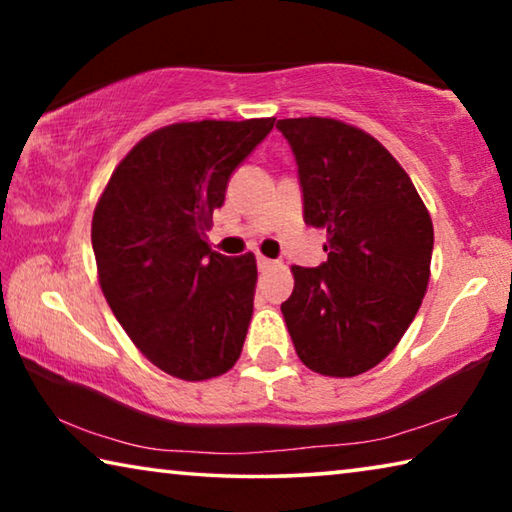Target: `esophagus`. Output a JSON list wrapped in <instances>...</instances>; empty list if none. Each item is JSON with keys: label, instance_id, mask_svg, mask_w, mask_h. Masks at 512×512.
I'll use <instances>...</instances> for the list:
<instances>
[{"label": "esophagus", "instance_id": "obj_1", "mask_svg": "<svg viewBox=\"0 0 512 512\" xmlns=\"http://www.w3.org/2000/svg\"><path fill=\"white\" fill-rule=\"evenodd\" d=\"M277 266V262H273V259H268V257H257V268L262 273H266V271H271V268H275Z\"/></svg>", "mask_w": 512, "mask_h": 512}]
</instances>
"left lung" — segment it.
Segmentation results:
<instances>
[{
	"label": "left lung",
	"instance_id": "8db88e82",
	"mask_svg": "<svg viewBox=\"0 0 512 512\" xmlns=\"http://www.w3.org/2000/svg\"><path fill=\"white\" fill-rule=\"evenodd\" d=\"M298 162L305 223L327 262L291 266L282 316L309 370L357 377L404 336L427 293L433 225L409 173L375 137L329 117L277 121Z\"/></svg>",
	"mask_w": 512,
	"mask_h": 512
}]
</instances>
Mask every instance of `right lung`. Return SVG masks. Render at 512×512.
<instances>
[{
  "mask_svg": "<svg viewBox=\"0 0 512 512\" xmlns=\"http://www.w3.org/2000/svg\"><path fill=\"white\" fill-rule=\"evenodd\" d=\"M275 119L180 121L137 142L94 207L92 248L112 314L153 366L203 381L235 366L253 316V253L207 244L230 173Z\"/></svg>",
  "mask_w": 512,
  "mask_h": 512,
  "instance_id": "add662e5",
  "label": "right lung"
}]
</instances>
